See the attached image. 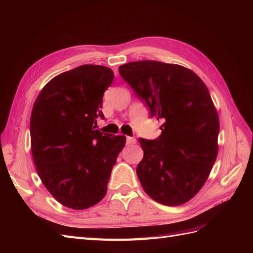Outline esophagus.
Here are the masks:
<instances>
[{
  "mask_svg": "<svg viewBox=\"0 0 253 253\" xmlns=\"http://www.w3.org/2000/svg\"><path fill=\"white\" fill-rule=\"evenodd\" d=\"M136 142H137V140H136V138H134V137H129V136L126 137V143L127 144H135Z\"/></svg>",
  "mask_w": 253,
  "mask_h": 253,
  "instance_id": "esophagus-1",
  "label": "esophagus"
}]
</instances>
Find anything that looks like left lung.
Wrapping results in <instances>:
<instances>
[{
  "label": "left lung",
  "mask_w": 253,
  "mask_h": 253,
  "mask_svg": "<svg viewBox=\"0 0 253 253\" xmlns=\"http://www.w3.org/2000/svg\"><path fill=\"white\" fill-rule=\"evenodd\" d=\"M119 73L163 120L155 140L140 138L143 158L136 168L151 198L179 206L193 198L209 177L218 153V114L204 81L189 68L159 61H135Z\"/></svg>",
  "instance_id": "obj_1"
}]
</instances>
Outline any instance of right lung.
Instances as JSON below:
<instances>
[{"label": "right lung", "instance_id": "add662e5", "mask_svg": "<svg viewBox=\"0 0 253 253\" xmlns=\"http://www.w3.org/2000/svg\"><path fill=\"white\" fill-rule=\"evenodd\" d=\"M114 73L85 64L53 77L37 97L30 117L36 170L48 192L67 208L87 209L105 196L126 136L94 129Z\"/></svg>", "mask_w": 253, "mask_h": 253}]
</instances>
